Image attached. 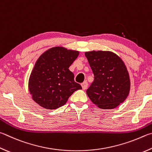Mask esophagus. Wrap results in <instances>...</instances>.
Wrapping results in <instances>:
<instances>
[{
    "label": "esophagus",
    "instance_id": "esophagus-1",
    "mask_svg": "<svg viewBox=\"0 0 152 152\" xmlns=\"http://www.w3.org/2000/svg\"><path fill=\"white\" fill-rule=\"evenodd\" d=\"M81 86H82V89L86 90L87 88V87H88V82L86 81H84L83 83L81 84Z\"/></svg>",
    "mask_w": 152,
    "mask_h": 152
}]
</instances>
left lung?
I'll use <instances>...</instances> for the list:
<instances>
[{"instance_id": "obj_1", "label": "left lung", "mask_w": 152, "mask_h": 152, "mask_svg": "<svg viewBox=\"0 0 152 152\" xmlns=\"http://www.w3.org/2000/svg\"><path fill=\"white\" fill-rule=\"evenodd\" d=\"M85 56L94 75L86 90L92 102L101 109H113L123 103L130 90V79L120 57L110 51L92 50Z\"/></svg>"}]
</instances>
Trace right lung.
I'll list each match as a JSON object with an SVG mask.
<instances>
[{"label":"right lung","instance_id":"add662e5","mask_svg":"<svg viewBox=\"0 0 152 152\" xmlns=\"http://www.w3.org/2000/svg\"><path fill=\"white\" fill-rule=\"evenodd\" d=\"M79 52L55 46L45 51L36 62L28 80L32 100L45 109L62 106L82 86L74 81L69 70Z\"/></svg>","mask_w":152,"mask_h":152}]
</instances>
